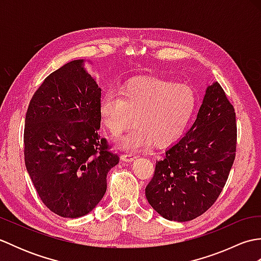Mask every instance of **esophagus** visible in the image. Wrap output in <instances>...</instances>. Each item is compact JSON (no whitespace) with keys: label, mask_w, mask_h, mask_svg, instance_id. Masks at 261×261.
<instances>
[{"label":"esophagus","mask_w":261,"mask_h":261,"mask_svg":"<svg viewBox=\"0 0 261 261\" xmlns=\"http://www.w3.org/2000/svg\"><path fill=\"white\" fill-rule=\"evenodd\" d=\"M138 157V153H135V152H125L121 156V159L123 160V162H126V163H131L134 162L135 159H137Z\"/></svg>","instance_id":"1"}]
</instances>
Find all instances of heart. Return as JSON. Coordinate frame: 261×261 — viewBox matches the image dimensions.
I'll return each instance as SVG.
<instances>
[{"label": "heart", "mask_w": 261, "mask_h": 261, "mask_svg": "<svg viewBox=\"0 0 261 261\" xmlns=\"http://www.w3.org/2000/svg\"><path fill=\"white\" fill-rule=\"evenodd\" d=\"M196 94L185 84L157 77L126 83L119 95L107 92L99 103L103 124L118 137L132 122L137 125L121 138L124 149L154 145L166 147L177 141L190 124L196 109Z\"/></svg>", "instance_id": "b5f03b06"}]
</instances>
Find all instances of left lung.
<instances>
[{"label":"left lung","mask_w":261,"mask_h":261,"mask_svg":"<svg viewBox=\"0 0 261 261\" xmlns=\"http://www.w3.org/2000/svg\"><path fill=\"white\" fill-rule=\"evenodd\" d=\"M233 105L218 82L208 85L197 118L184 137L156 162L146 197L163 218L186 222L212 206L236 158Z\"/></svg>","instance_id":"left-lung-1"}]
</instances>
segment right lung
Masks as SVG:
<instances>
[{
    "label": "right lung",
    "instance_id": "1",
    "mask_svg": "<svg viewBox=\"0 0 261 261\" xmlns=\"http://www.w3.org/2000/svg\"><path fill=\"white\" fill-rule=\"evenodd\" d=\"M101 88L73 60L55 70L33 94L25 114L24 162L42 203L63 218L88 214L107 192L119 164L101 126Z\"/></svg>",
    "mask_w": 261,
    "mask_h": 261
}]
</instances>
